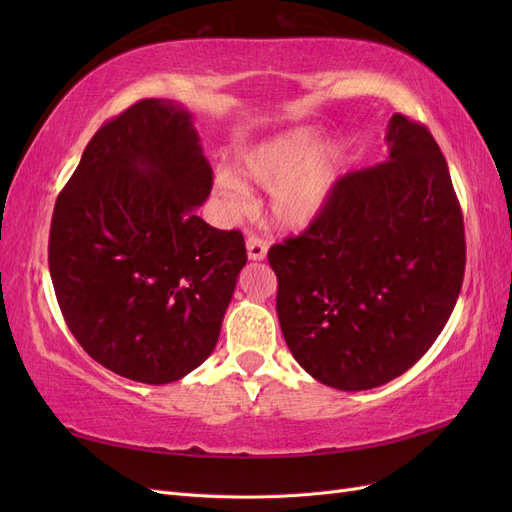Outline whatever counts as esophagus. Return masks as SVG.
<instances>
[{
    "mask_svg": "<svg viewBox=\"0 0 512 512\" xmlns=\"http://www.w3.org/2000/svg\"><path fill=\"white\" fill-rule=\"evenodd\" d=\"M247 247V258L250 260H265L267 258V241L260 237H247L245 241Z\"/></svg>",
    "mask_w": 512,
    "mask_h": 512,
    "instance_id": "obj_1",
    "label": "esophagus"
}]
</instances>
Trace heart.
Here are the masks:
<instances>
[{
  "instance_id": "heart-1",
  "label": "heart",
  "mask_w": 512,
  "mask_h": 512,
  "mask_svg": "<svg viewBox=\"0 0 512 512\" xmlns=\"http://www.w3.org/2000/svg\"><path fill=\"white\" fill-rule=\"evenodd\" d=\"M346 149L339 141H320L316 128H292L273 134L245 149L237 170L215 177V188L228 215H243L252 209L248 185L271 190L269 211L273 222L284 230H305L327 211L339 179L344 175Z\"/></svg>"
}]
</instances>
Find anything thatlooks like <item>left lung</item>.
Returning <instances> with one entry per match:
<instances>
[{"mask_svg": "<svg viewBox=\"0 0 512 512\" xmlns=\"http://www.w3.org/2000/svg\"><path fill=\"white\" fill-rule=\"evenodd\" d=\"M386 162L339 179L322 218L269 250L297 363L339 391L408 371L457 303L466 237L451 173L421 123L393 115Z\"/></svg>", "mask_w": 512, "mask_h": 512, "instance_id": "8db88e82", "label": "left lung"}]
</instances>
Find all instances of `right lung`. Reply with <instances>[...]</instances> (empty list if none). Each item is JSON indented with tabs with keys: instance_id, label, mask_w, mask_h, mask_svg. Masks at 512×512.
<instances>
[{
	"instance_id": "add662e5",
	"label": "right lung",
	"mask_w": 512,
	"mask_h": 512,
	"mask_svg": "<svg viewBox=\"0 0 512 512\" xmlns=\"http://www.w3.org/2000/svg\"><path fill=\"white\" fill-rule=\"evenodd\" d=\"M213 173L188 108L149 98L94 134L61 190L49 269L68 329L115 374L166 384L213 352L247 262L196 209Z\"/></svg>"
}]
</instances>
